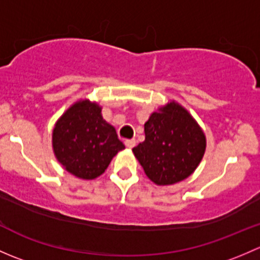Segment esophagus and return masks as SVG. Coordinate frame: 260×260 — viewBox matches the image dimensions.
<instances>
[{"label": "esophagus", "instance_id": "1", "mask_svg": "<svg viewBox=\"0 0 260 260\" xmlns=\"http://www.w3.org/2000/svg\"><path fill=\"white\" fill-rule=\"evenodd\" d=\"M124 145L125 147H128V148H133V147L136 146V140H125Z\"/></svg>", "mask_w": 260, "mask_h": 260}]
</instances>
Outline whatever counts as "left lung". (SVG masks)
<instances>
[{"label":"left lung","instance_id":"8db88e82","mask_svg":"<svg viewBox=\"0 0 260 260\" xmlns=\"http://www.w3.org/2000/svg\"><path fill=\"white\" fill-rule=\"evenodd\" d=\"M146 138L132 149L149 180L172 185L190 176L200 164L205 135L188 112L171 102L145 123Z\"/></svg>","mask_w":260,"mask_h":260}]
</instances>
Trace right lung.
<instances>
[{
	"label": "right lung",
	"mask_w": 260,
	"mask_h": 260,
	"mask_svg": "<svg viewBox=\"0 0 260 260\" xmlns=\"http://www.w3.org/2000/svg\"><path fill=\"white\" fill-rule=\"evenodd\" d=\"M57 161L70 174L84 180L101 176L112 158L124 148L113 125L102 117V108L80 101L61 115L52 131Z\"/></svg>",
	"instance_id": "right-lung-1"
}]
</instances>
